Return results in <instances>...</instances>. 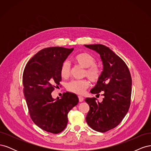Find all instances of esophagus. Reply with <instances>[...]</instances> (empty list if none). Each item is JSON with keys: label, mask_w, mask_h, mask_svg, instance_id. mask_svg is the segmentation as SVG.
I'll list each match as a JSON object with an SVG mask.
<instances>
[{"label": "esophagus", "mask_w": 151, "mask_h": 151, "mask_svg": "<svg viewBox=\"0 0 151 151\" xmlns=\"http://www.w3.org/2000/svg\"><path fill=\"white\" fill-rule=\"evenodd\" d=\"M79 102H83L84 101V98L83 96H79Z\"/></svg>", "instance_id": "esophagus-1"}]
</instances>
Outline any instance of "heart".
Returning <instances> with one entry per match:
<instances>
[{
  "label": "heart",
  "instance_id": "b5f03b06",
  "mask_svg": "<svg viewBox=\"0 0 151 151\" xmlns=\"http://www.w3.org/2000/svg\"><path fill=\"white\" fill-rule=\"evenodd\" d=\"M75 61L80 65L86 68L84 76L92 82H97L101 77V72L99 68L96 66V59L89 53H82L75 57ZM70 72V67L68 62H63L60 67V75L63 78H67ZM89 86V82L83 80H72L67 84V89L77 94H83Z\"/></svg>",
  "mask_w": 151,
  "mask_h": 151
}]
</instances>
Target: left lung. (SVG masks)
Instances as JSON below:
<instances>
[{
  "mask_svg": "<svg viewBox=\"0 0 151 151\" xmlns=\"http://www.w3.org/2000/svg\"><path fill=\"white\" fill-rule=\"evenodd\" d=\"M99 54L103 65L101 77L91 90L92 94L104 96L103 101L87 98L89 111L86 122L93 130L105 132L116 127L125 116L130 104L132 78L129 68L111 49L101 44L84 45Z\"/></svg>",
  "mask_w": 151,
  "mask_h": 151,
  "instance_id": "1",
  "label": "left lung"
}]
</instances>
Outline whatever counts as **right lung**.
Instances as JSON below:
<instances>
[{
  "instance_id": "1",
  "label": "right lung",
  "mask_w": 151,
  "mask_h": 151,
  "mask_svg": "<svg viewBox=\"0 0 151 151\" xmlns=\"http://www.w3.org/2000/svg\"><path fill=\"white\" fill-rule=\"evenodd\" d=\"M73 50L58 47L40 50L27 63L22 76L31 118L40 129L52 134L65 129L68 113L79 103L77 96L72 93H64L61 99L52 96L62 81V64Z\"/></svg>"
}]
</instances>
